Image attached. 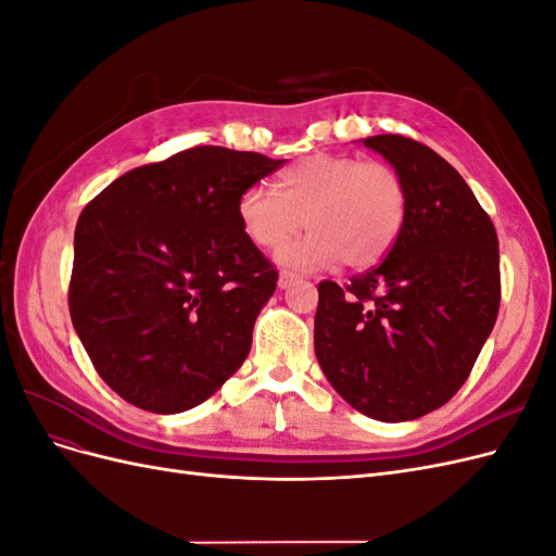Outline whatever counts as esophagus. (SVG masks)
Listing matches in <instances>:
<instances>
[{"mask_svg": "<svg viewBox=\"0 0 556 556\" xmlns=\"http://www.w3.org/2000/svg\"><path fill=\"white\" fill-rule=\"evenodd\" d=\"M294 282H296V276H294V274L280 271V276H278V288H280V290H290Z\"/></svg>", "mask_w": 556, "mask_h": 556, "instance_id": "esophagus-1", "label": "esophagus"}]
</instances>
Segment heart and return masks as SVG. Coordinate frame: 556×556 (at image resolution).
Wrapping results in <instances>:
<instances>
[{"label": "heart", "instance_id": "obj_1", "mask_svg": "<svg viewBox=\"0 0 556 556\" xmlns=\"http://www.w3.org/2000/svg\"><path fill=\"white\" fill-rule=\"evenodd\" d=\"M237 211L245 237L262 250L311 227L278 252L282 266L311 271L343 260L350 268H368L396 243L408 194L390 164L319 153L282 169L276 190L250 185Z\"/></svg>", "mask_w": 556, "mask_h": 556}]
</instances>
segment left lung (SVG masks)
<instances>
[{
	"label": "left lung",
	"mask_w": 556,
	"mask_h": 556,
	"mask_svg": "<svg viewBox=\"0 0 556 556\" xmlns=\"http://www.w3.org/2000/svg\"><path fill=\"white\" fill-rule=\"evenodd\" d=\"M406 185V223L387 257L341 288L317 285L315 355L352 408L408 422L466 382L498 315V239L452 164L396 134L362 139Z\"/></svg>",
	"instance_id": "left-lung-1"
}]
</instances>
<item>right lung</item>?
<instances>
[{
	"label": "right lung",
	"instance_id": "obj_1",
	"mask_svg": "<svg viewBox=\"0 0 556 556\" xmlns=\"http://www.w3.org/2000/svg\"><path fill=\"white\" fill-rule=\"evenodd\" d=\"M285 160L199 146L131 169L83 208L70 313L97 374L131 406H199L245 362L278 274L239 197Z\"/></svg>",
	"mask_w": 556,
	"mask_h": 556
}]
</instances>
